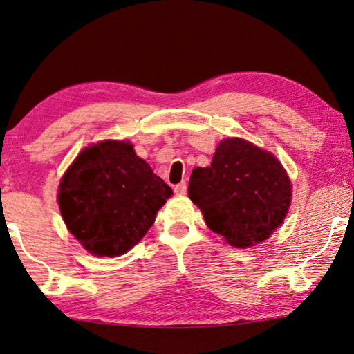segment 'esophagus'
I'll return each instance as SVG.
<instances>
[{"instance_id": "obj_1", "label": "esophagus", "mask_w": 354, "mask_h": 354, "mask_svg": "<svg viewBox=\"0 0 354 354\" xmlns=\"http://www.w3.org/2000/svg\"><path fill=\"white\" fill-rule=\"evenodd\" d=\"M187 189H188L187 182H180V183H177L176 187H174L176 194H187Z\"/></svg>"}]
</instances>
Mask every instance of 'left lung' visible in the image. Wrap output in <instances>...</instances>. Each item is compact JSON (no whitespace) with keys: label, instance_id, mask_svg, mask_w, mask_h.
<instances>
[{"label":"left lung","instance_id":"left-lung-1","mask_svg":"<svg viewBox=\"0 0 354 354\" xmlns=\"http://www.w3.org/2000/svg\"><path fill=\"white\" fill-rule=\"evenodd\" d=\"M188 196L209 230L239 249L268 239L281 225L292 185L270 152L243 138L219 142L212 166L191 172Z\"/></svg>","mask_w":354,"mask_h":354}]
</instances>
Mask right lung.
<instances>
[{"label": "right lung", "instance_id": "1", "mask_svg": "<svg viewBox=\"0 0 354 354\" xmlns=\"http://www.w3.org/2000/svg\"><path fill=\"white\" fill-rule=\"evenodd\" d=\"M171 196L133 146L116 140L85 147L59 185L68 230L93 255L110 258L140 243Z\"/></svg>", "mask_w": 354, "mask_h": 354}]
</instances>
